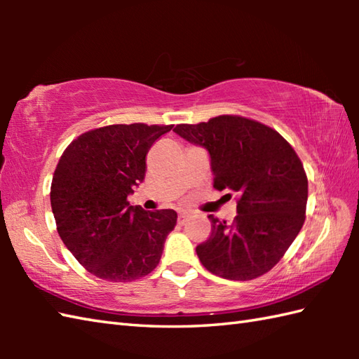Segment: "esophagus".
<instances>
[{
	"mask_svg": "<svg viewBox=\"0 0 359 359\" xmlns=\"http://www.w3.org/2000/svg\"><path fill=\"white\" fill-rule=\"evenodd\" d=\"M188 216H189L188 211H180V212H179V224H184L185 219H187Z\"/></svg>",
	"mask_w": 359,
	"mask_h": 359,
	"instance_id": "esophagus-1",
	"label": "esophagus"
}]
</instances>
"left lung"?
Segmentation results:
<instances>
[{"label": "left lung", "mask_w": 359, "mask_h": 359, "mask_svg": "<svg viewBox=\"0 0 359 359\" xmlns=\"http://www.w3.org/2000/svg\"><path fill=\"white\" fill-rule=\"evenodd\" d=\"M174 133L207 149L215 188L239 197L233 224L208 216L210 238L196 247L202 265L231 280L270 271L306 220L309 182L292 144L273 128L241 116L177 125Z\"/></svg>", "instance_id": "8db88e82"}]
</instances>
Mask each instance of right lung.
I'll return each instance as SVG.
<instances>
[{"label":"right lung","instance_id":"obj_1","mask_svg":"<svg viewBox=\"0 0 359 359\" xmlns=\"http://www.w3.org/2000/svg\"><path fill=\"white\" fill-rule=\"evenodd\" d=\"M172 125H109L79 135L60 157L50 185L57 231L94 276L131 282L156 269L174 210L144 211L128 196L147 171V154Z\"/></svg>","mask_w":359,"mask_h":359}]
</instances>
